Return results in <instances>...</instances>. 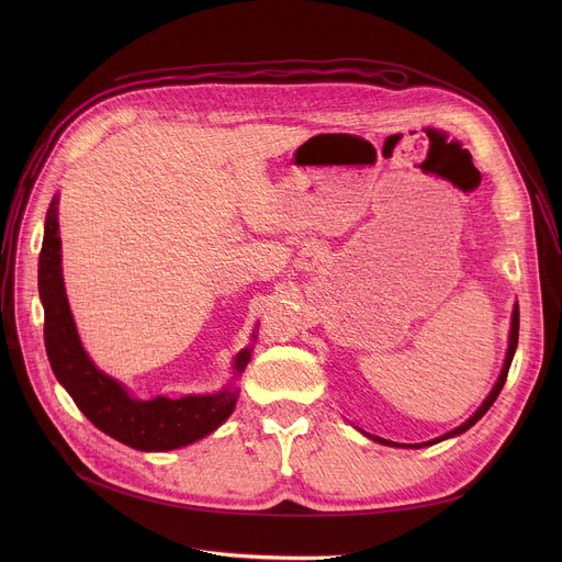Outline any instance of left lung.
<instances>
[{"instance_id": "left-lung-1", "label": "left lung", "mask_w": 562, "mask_h": 562, "mask_svg": "<svg viewBox=\"0 0 562 562\" xmlns=\"http://www.w3.org/2000/svg\"><path fill=\"white\" fill-rule=\"evenodd\" d=\"M518 325H520V311H518V306L514 308V315H512V334H509V349H507V358H505V367H503V373H501V378H498V382H496V386L492 389V393L487 395V400L483 405H480V409L464 423V425H460L458 429H453V431H449V434H445V436H440V438H436V440H429V442H423V445H436V442H440V440H447V438H451V436H458V434H464L469 427H473L480 418H483L487 412H490V407L496 403V397H498V393L503 391V386H505V380H507V373H509V367H512V360H514V353H516V347H518ZM375 442H382V445H393L395 447V442H391V440H382V438H375V436H371ZM423 445H416V447H423ZM403 447V445H400Z\"/></svg>"}]
</instances>
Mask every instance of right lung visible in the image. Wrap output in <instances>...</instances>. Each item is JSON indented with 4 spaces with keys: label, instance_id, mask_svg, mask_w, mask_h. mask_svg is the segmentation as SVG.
<instances>
[{
    "label": "right lung",
    "instance_id": "add662e5",
    "mask_svg": "<svg viewBox=\"0 0 562 562\" xmlns=\"http://www.w3.org/2000/svg\"><path fill=\"white\" fill-rule=\"evenodd\" d=\"M59 262L57 200H53L46 213L37 269L46 356L55 378L70 393L72 403L100 431L139 451H169L209 436L233 414L237 400L233 386L213 395H187L180 400L157 395L142 403V400H133L120 382L102 373L77 338ZM249 358L251 349L237 353V373L245 371Z\"/></svg>",
    "mask_w": 562,
    "mask_h": 562
}]
</instances>
